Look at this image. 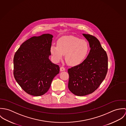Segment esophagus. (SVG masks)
Here are the masks:
<instances>
[{"label":"esophagus","mask_w":126,"mask_h":126,"mask_svg":"<svg viewBox=\"0 0 126 126\" xmlns=\"http://www.w3.org/2000/svg\"><path fill=\"white\" fill-rule=\"evenodd\" d=\"M65 69L64 67L62 66V67H60V71H65Z\"/></svg>","instance_id":"obj_1"}]
</instances>
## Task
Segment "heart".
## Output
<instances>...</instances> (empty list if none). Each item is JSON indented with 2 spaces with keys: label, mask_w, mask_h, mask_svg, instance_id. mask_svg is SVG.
Masks as SVG:
<instances>
[{
  "label": "heart",
  "mask_w": 126,
  "mask_h": 126,
  "mask_svg": "<svg viewBox=\"0 0 126 126\" xmlns=\"http://www.w3.org/2000/svg\"><path fill=\"white\" fill-rule=\"evenodd\" d=\"M57 44V46L52 45L50 48L53 60L58 63L65 55V61L71 66H77L82 63L90 49L87 41L72 35L61 37Z\"/></svg>",
  "instance_id": "1"
}]
</instances>
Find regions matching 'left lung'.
<instances>
[{"label": "left lung", "instance_id": "obj_1", "mask_svg": "<svg viewBox=\"0 0 126 126\" xmlns=\"http://www.w3.org/2000/svg\"><path fill=\"white\" fill-rule=\"evenodd\" d=\"M83 35L89 42L90 52L82 63L68 69V87L78 96L86 95L96 90L108 71V56L98 40L90 34Z\"/></svg>", "mask_w": 126, "mask_h": 126}]
</instances>
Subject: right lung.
I'll list each match as a JSON object with an SVG mask.
<instances>
[{
    "label": "right lung",
    "instance_id": "1",
    "mask_svg": "<svg viewBox=\"0 0 126 126\" xmlns=\"http://www.w3.org/2000/svg\"><path fill=\"white\" fill-rule=\"evenodd\" d=\"M53 37L50 34L33 36L24 42L15 54V79L23 90L32 95L46 94L59 73V66L49 59Z\"/></svg>",
    "mask_w": 126,
    "mask_h": 126
}]
</instances>
